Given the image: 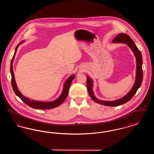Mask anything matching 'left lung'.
Here are the masks:
<instances>
[{"instance_id": "1", "label": "left lung", "mask_w": 154, "mask_h": 154, "mask_svg": "<svg viewBox=\"0 0 154 154\" xmlns=\"http://www.w3.org/2000/svg\"><path fill=\"white\" fill-rule=\"evenodd\" d=\"M112 43H124L127 44L130 48L132 50V51L134 53V55L136 59V80L133 86L131 91L124 97L121 99H119L114 101H105L99 100L96 98L93 92V81L87 75V86L88 89V93L91 97L97 103H99L104 106H118L121 104H123L129 101L132 97L136 93L137 89L140 88L142 81H143V58L141 52L138 48L136 47V44L134 43L132 38L129 36L125 33H119L117 36L116 37L112 42Z\"/></svg>"}]
</instances>
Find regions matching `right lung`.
<instances>
[{"mask_svg":"<svg viewBox=\"0 0 154 154\" xmlns=\"http://www.w3.org/2000/svg\"><path fill=\"white\" fill-rule=\"evenodd\" d=\"M22 43H23V41L21 42L16 47L15 50L13 58L11 59V65H10V72H11V85H12V87H13L15 94H16V95L18 96L26 104H27L28 106H29L32 108H33V109H38V110H47V109H54L55 107H58L63 102L64 100L66 99V97H67L68 92H69V89L70 88V86L71 85L72 81L75 77V75L73 74L67 79V80L65 81V82L64 84L63 91H62L60 95L55 100H53L51 102L36 101V100H30L29 98L24 96L21 93V92L19 91L18 88L17 86L15 80L14 73L13 69V60L14 59L15 55L16 54L17 48H18V46L20 45V44H21Z\"/></svg>","mask_w":154,"mask_h":154,"instance_id":"obj_1","label":"right lung"}]
</instances>
